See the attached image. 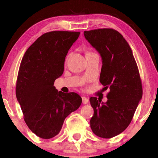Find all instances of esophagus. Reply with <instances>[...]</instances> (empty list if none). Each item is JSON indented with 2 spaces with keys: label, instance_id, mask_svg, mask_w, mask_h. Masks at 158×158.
Masks as SVG:
<instances>
[{
  "label": "esophagus",
  "instance_id": "1",
  "mask_svg": "<svg viewBox=\"0 0 158 158\" xmlns=\"http://www.w3.org/2000/svg\"><path fill=\"white\" fill-rule=\"evenodd\" d=\"M88 102H89V99L85 97H82V103L85 105V104H87Z\"/></svg>",
  "mask_w": 158,
  "mask_h": 158
}]
</instances>
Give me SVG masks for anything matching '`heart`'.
I'll use <instances>...</instances> for the list:
<instances>
[{
    "instance_id": "obj_1",
    "label": "heart",
    "mask_w": 158,
    "mask_h": 158,
    "mask_svg": "<svg viewBox=\"0 0 158 158\" xmlns=\"http://www.w3.org/2000/svg\"><path fill=\"white\" fill-rule=\"evenodd\" d=\"M88 53H87V54H88Z\"/></svg>"
}]
</instances>
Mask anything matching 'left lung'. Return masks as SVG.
<instances>
[{"label": "left lung", "mask_w": 158, "mask_h": 158, "mask_svg": "<svg viewBox=\"0 0 158 158\" xmlns=\"http://www.w3.org/2000/svg\"><path fill=\"white\" fill-rule=\"evenodd\" d=\"M84 35L101 56L100 82L110 90L105 103L90 98L94 110L90 127L98 137L112 138L128 127L142 98L139 72L130 45L119 32L100 28L84 31Z\"/></svg>", "instance_id": "8db88e82"}]
</instances>
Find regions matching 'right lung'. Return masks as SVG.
<instances>
[{"mask_svg":"<svg viewBox=\"0 0 158 158\" xmlns=\"http://www.w3.org/2000/svg\"><path fill=\"white\" fill-rule=\"evenodd\" d=\"M79 35L62 31L44 33L29 47L21 60L16 96L26 125L40 138L56 136L65 118L81 104L77 93H64L53 86L63 74L67 53Z\"/></svg>","mask_w":158,"mask_h":158,"instance_id":"obj_1","label":"right lung"}]
</instances>
